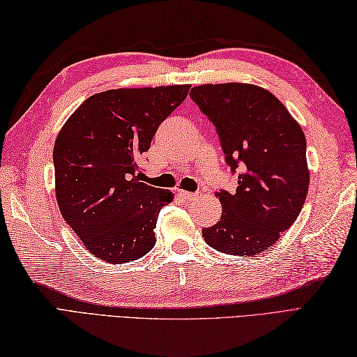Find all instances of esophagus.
Here are the masks:
<instances>
[{"label": "esophagus", "mask_w": 357, "mask_h": 357, "mask_svg": "<svg viewBox=\"0 0 357 357\" xmlns=\"http://www.w3.org/2000/svg\"><path fill=\"white\" fill-rule=\"evenodd\" d=\"M178 195L185 199V202H192V199L198 198V194H192V192H186V190H180Z\"/></svg>", "instance_id": "esophagus-1"}]
</instances>
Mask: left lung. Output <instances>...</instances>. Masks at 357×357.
Segmentation results:
<instances>
[{
    "label": "left lung",
    "instance_id": "obj_1",
    "mask_svg": "<svg viewBox=\"0 0 357 357\" xmlns=\"http://www.w3.org/2000/svg\"><path fill=\"white\" fill-rule=\"evenodd\" d=\"M220 136L236 190H220L222 215L203 229L208 245L233 256H255L279 241L304 206L309 189L306 137L271 92L245 83L190 89Z\"/></svg>",
    "mask_w": 357,
    "mask_h": 357
}]
</instances>
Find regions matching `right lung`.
Masks as SVG:
<instances>
[{
  "label": "right lung",
  "mask_w": 357,
  "mask_h": 357,
  "mask_svg": "<svg viewBox=\"0 0 357 357\" xmlns=\"http://www.w3.org/2000/svg\"><path fill=\"white\" fill-rule=\"evenodd\" d=\"M189 88L95 93L60 130L53 153L59 208L92 256L126 264L153 250L159 212L172 194L141 181L137 162Z\"/></svg>",
  "instance_id": "1"
}]
</instances>
